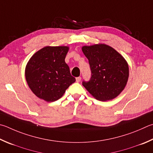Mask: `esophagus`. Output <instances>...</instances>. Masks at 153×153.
<instances>
[{
    "label": "esophagus",
    "mask_w": 153,
    "mask_h": 153,
    "mask_svg": "<svg viewBox=\"0 0 153 153\" xmlns=\"http://www.w3.org/2000/svg\"><path fill=\"white\" fill-rule=\"evenodd\" d=\"M81 79H82V77H80V76L76 77V82H79L80 81H81Z\"/></svg>",
    "instance_id": "1"
}]
</instances>
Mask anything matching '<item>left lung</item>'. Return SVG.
Segmentation results:
<instances>
[{
    "instance_id": "obj_1",
    "label": "left lung",
    "mask_w": 153,
    "mask_h": 153,
    "mask_svg": "<svg viewBox=\"0 0 153 153\" xmlns=\"http://www.w3.org/2000/svg\"><path fill=\"white\" fill-rule=\"evenodd\" d=\"M91 70L89 81L82 85L96 99L110 100L121 93L129 76L128 65L122 55L111 47L99 44L84 46Z\"/></svg>"
}]
</instances>
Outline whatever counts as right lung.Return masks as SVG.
Masks as SVG:
<instances>
[{"instance_id": "obj_1", "label": "right lung", "mask_w": 153, "mask_h": 153, "mask_svg": "<svg viewBox=\"0 0 153 153\" xmlns=\"http://www.w3.org/2000/svg\"><path fill=\"white\" fill-rule=\"evenodd\" d=\"M68 47H45L36 52L27 63L25 77L29 88L38 98L54 102L62 98L76 82L65 62Z\"/></svg>"}]
</instances>
